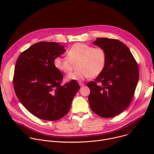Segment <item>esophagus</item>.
Here are the masks:
<instances>
[{"label": "esophagus", "instance_id": "obj_1", "mask_svg": "<svg viewBox=\"0 0 154 154\" xmlns=\"http://www.w3.org/2000/svg\"><path fill=\"white\" fill-rule=\"evenodd\" d=\"M79 85H80V86H84V84H83V83H82V82H79Z\"/></svg>", "mask_w": 154, "mask_h": 154}]
</instances>
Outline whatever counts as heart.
<instances>
[{
	"label": "heart",
	"mask_w": 154,
	"mask_h": 154,
	"mask_svg": "<svg viewBox=\"0 0 154 154\" xmlns=\"http://www.w3.org/2000/svg\"><path fill=\"white\" fill-rule=\"evenodd\" d=\"M67 57H57L54 61L55 67L61 72L69 73L77 64L75 72L66 77L68 80H83L95 77L103 71L106 63V53L100 47L94 48L83 43H76L66 52Z\"/></svg>",
	"instance_id": "obj_1"
}]
</instances>
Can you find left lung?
<instances>
[{"mask_svg":"<svg viewBox=\"0 0 154 154\" xmlns=\"http://www.w3.org/2000/svg\"><path fill=\"white\" fill-rule=\"evenodd\" d=\"M93 43L105 51L107 59L102 73L86 84L91 91L90 105L98 116L112 118L125 110L132 100L139 79L138 66L121 41L97 38Z\"/></svg>","mask_w":154,"mask_h":154,"instance_id":"obj_1","label":"left lung"}]
</instances>
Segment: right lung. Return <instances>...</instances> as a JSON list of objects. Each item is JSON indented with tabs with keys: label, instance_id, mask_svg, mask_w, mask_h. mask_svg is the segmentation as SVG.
<instances>
[{
	"label": "right lung",
	"instance_id": "1",
	"mask_svg": "<svg viewBox=\"0 0 154 154\" xmlns=\"http://www.w3.org/2000/svg\"><path fill=\"white\" fill-rule=\"evenodd\" d=\"M64 52L57 42H38L22 52L16 61L15 93L27 110L41 119L54 121L64 117L80 89L76 80L61 85L63 75L54 61Z\"/></svg>",
	"mask_w": 154,
	"mask_h": 154
}]
</instances>
